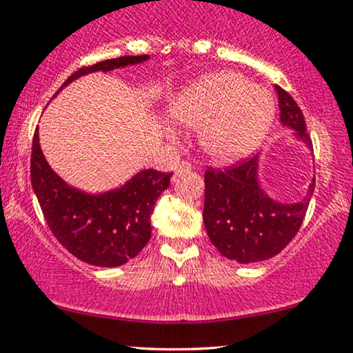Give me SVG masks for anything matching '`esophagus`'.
Segmentation results:
<instances>
[{
  "label": "esophagus",
  "mask_w": 353,
  "mask_h": 353,
  "mask_svg": "<svg viewBox=\"0 0 353 353\" xmlns=\"http://www.w3.org/2000/svg\"><path fill=\"white\" fill-rule=\"evenodd\" d=\"M192 171V163L187 161V160H182L179 165L176 166L174 170V174L176 176H181V174H185V172H190Z\"/></svg>",
  "instance_id": "esophagus-1"
}]
</instances>
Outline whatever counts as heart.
<instances>
[{
  "label": "heart",
  "mask_w": 353,
  "mask_h": 353,
  "mask_svg": "<svg viewBox=\"0 0 353 353\" xmlns=\"http://www.w3.org/2000/svg\"><path fill=\"white\" fill-rule=\"evenodd\" d=\"M171 118L201 128L200 145L214 161L228 163L259 145L274 117L270 94L232 72L205 77L177 94Z\"/></svg>",
  "instance_id": "heart-1"
}]
</instances>
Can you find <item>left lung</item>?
Wrapping results in <instances>:
<instances>
[{
    "instance_id": "1",
    "label": "left lung",
    "mask_w": 353,
    "mask_h": 353,
    "mask_svg": "<svg viewBox=\"0 0 353 353\" xmlns=\"http://www.w3.org/2000/svg\"><path fill=\"white\" fill-rule=\"evenodd\" d=\"M280 120L296 129L312 148L301 107L285 89L276 86ZM257 155L225 168L208 166L205 172L203 221L208 236L222 256L240 264L270 259L288 246L304 222L315 179L305 198L296 205L270 200L256 179Z\"/></svg>"
}]
</instances>
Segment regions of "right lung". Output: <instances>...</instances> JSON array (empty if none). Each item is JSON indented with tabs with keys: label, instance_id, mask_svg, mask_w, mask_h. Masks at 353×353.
<instances>
[{
	"label": "right lung",
	"instance_id": "obj_1",
	"mask_svg": "<svg viewBox=\"0 0 353 353\" xmlns=\"http://www.w3.org/2000/svg\"><path fill=\"white\" fill-rule=\"evenodd\" d=\"M147 59L148 56H123L81 67L67 78L62 88L86 73L108 72ZM30 176L44 221L57 241L86 264L118 267L136 257L150 240L153 208L158 196L170 187L172 172L145 170L118 190L88 195L67 187L51 170L39 147L37 129Z\"/></svg>",
	"mask_w": 353,
	"mask_h": 353
}]
</instances>
